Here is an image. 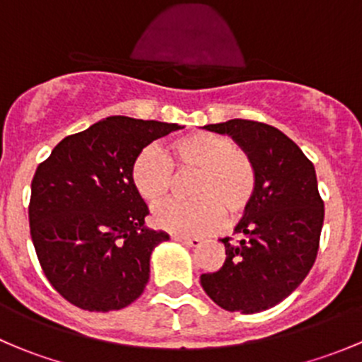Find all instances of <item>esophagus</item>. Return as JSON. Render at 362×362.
Listing matches in <instances>:
<instances>
[{"label": "esophagus", "instance_id": "34e87169", "mask_svg": "<svg viewBox=\"0 0 362 362\" xmlns=\"http://www.w3.org/2000/svg\"><path fill=\"white\" fill-rule=\"evenodd\" d=\"M171 238L175 240V242H180L184 243V245L187 247H198L202 245V238H196V236H182V235H173Z\"/></svg>", "mask_w": 362, "mask_h": 362}]
</instances>
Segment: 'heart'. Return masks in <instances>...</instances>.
Wrapping results in <instances>:
<instances>
[{
    "mask_svg": "<svg viewBox=\"0 0 362 362\" xmlns=\"http://www.w3.org/2000/svg\"><path fill=\"white\" fill-rule=\"evenodd\" d=\"M196 170L194 202H171L156 208L152 221L159 229L182 236L206 235L249 208L257 189V175L249 156L238 151L228 136L206 131L185 134L166 147L148 145L131 164V184L151 204L163 202L173 184V170Z\"/></svg>",
    "mask_w": 362,
    "mask_h": 362,
    "instance_id": "1",
    "label": "heart"
}]
</instances>
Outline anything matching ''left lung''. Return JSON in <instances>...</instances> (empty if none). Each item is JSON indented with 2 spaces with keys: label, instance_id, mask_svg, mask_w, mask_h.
<instances>
[{
  "label": "left lung",
  "instance_id": "left-lung-1",
  "mask_svg": "<svg viewBox=\"0 0 362 362\" xmlns=\"http://www.w3.org/2000/svg\"><path fill=\"white\" fill-rule=\"evenodd\" d=\"M204 129L228 134L249 156L257 189L235 233L222 238L226 261L199 276L204 293L228 312L257 313L293 294L315 262L324 202L315 168L276 127L231 119Z\"/></svg>",
  "mask_w": 362,
  "mask_h": 362
}]
</instances>
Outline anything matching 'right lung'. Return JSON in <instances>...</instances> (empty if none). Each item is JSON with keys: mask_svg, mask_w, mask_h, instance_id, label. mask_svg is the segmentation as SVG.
I'll return each instance as SVG.
<instances>
[{"mask_svg": "<svg viewBox=\"0 0 362 362\" xmlns=\"http://www.w3.org/2000/svg\"><path fill=\"white\" fill-rule=\"evenodd\" d=\"M178 124L113 115L54 147L33 177L29 228L50 286L71 305L110 312L131 305L151 276V255L170 235L145 226L148 208L131 164Z\"/></svg>", "mask_w": 362, "mask_h": 362, "instance_id": "right-lung-1", "label": "right lung"}]
</instances>
